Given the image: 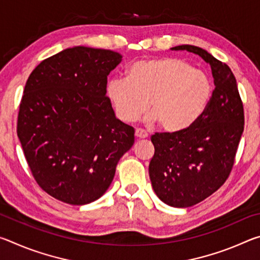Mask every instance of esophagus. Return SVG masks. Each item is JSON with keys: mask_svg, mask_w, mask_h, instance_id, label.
I'll list each match as a JSON object with an SVG mask.
<instances>
[{"mask_svg": "<svg viewBox=\"0 0 260 260\" xmlns=\"http://www.w3.org/2000/svg\"><path fill=\"white\" fill-rule=\"evenodd\" d=\"M135 136L139 139H146V138H148V133L146 131L138 128V129H135Z\"/></svg>", "mask_w": 260, "mask_h": 260, "instance_id": "obj_1", "label": "esophagus"}]
</instances>
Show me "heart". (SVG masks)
Wrapping results in <instances>:
<instances>
[{"instance_id": "heart-1", "label": "heart", "mask_w": 260, "mask_h": 260, "mask_svg": "<svg viewBox=\"0 0 260 260\" xmlns=\"http://www.w3.org/2000/svg\"><path fill=\"white\" fill-rule=\"evenodd\" d=\"M108 96L117 116L134 121L150 109V119L164 131L190 127L208 108L213 94L212 79L179 57L141 59L132 64L127 79L108 82Z\"/></svg>"}]
</instances>
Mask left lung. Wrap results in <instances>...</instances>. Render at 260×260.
<instances>
[{"label": "left lung", "mask_w": 260, "mask_h": 260, "mask_svg": "<svg viewBox=\"0 0 260 260\" xmlns=\"http://www.w3.org/2000/svg\"><path fill=\"white\" fill-rule=\"evenodd\" d=\"M210 64L214 90L208 108L195 124L173 133H155V155L149 175L156 195L174 208H189L225 183L232 172L244 129L243 103L236 79L226 63L200 47L182 45Z\"/></svg>", "instance_id": "1"}]
</instances>
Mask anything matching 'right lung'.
<instances>
[{"label": "right lung", "instance_id": "add662e5", "mask_svg": "<svg viewBox=\"0 0 260 260\" xmlns=\"http://www.w3.org/2000/svg\"><path fill=\"white\" fill-rule=\"evenodd\" d=\"M120 61L112 50L69 48L26 81L17 135L35 181L64 203L99 200L134 144V128L117 119L107 96L108 76Z\"/></svg>", "mask_w": 260, "mask_h": 260}]
</instances>
